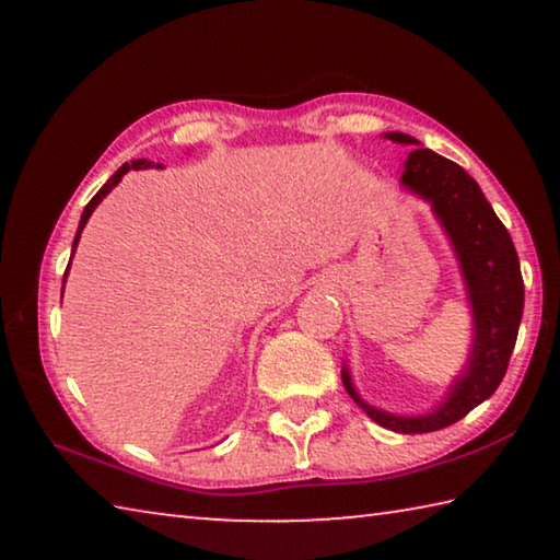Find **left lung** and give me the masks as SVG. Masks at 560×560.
<instances>
[{
    "mask_svg": "<svg viewBox=\"0 0 560 560\" xmlns=\"http://www.w3.org/2000/svg\"><path fill=\"white\" fill-rule=\"evenodd\" d=\"M383 138L412 148L405 160L400 185L432 207L434 220L447 234L469 299L474 336L467 363L430 412H387L360 397L346 363L340 377L353 402L381 428L400 434H422L459 422L474 407L489 400L504 381L524 316V279L514 242L491 210L477 179L407 132H383Z\"/></svg>",
    "mask_w": 560,
    "mask_h": 560,
    "instance_id": "1",
    "label": "left lung"
}]
</instances>
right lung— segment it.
I'll return each instance as SVG.
<instances>
[{
  "label": "right lung",
  "instance_id": "obj_1",
  "mask_svg": "<svg viewBox=\"0 0 560 560\" xmlns=\"http://www.w3.org/2000/svg\"><path fill=\"white\" fill-rule=\"evenodd\" d=\"M148 167H163V165H155V163H150V160H145V158H140V160H132V163H126L122 167H118L116 170V175H113L106 185H103L96 195H93V200L86 205V210H83V214H81V222H79V230H75V236H73V246H71V252L75 254V246H79V240H81V232H83V226H86V222H89V217L93 214V210H96V207L103 202V197H106L113 187H116L120 179H122V175L128 173V170H148ZM71 254V257H73ZM69 267H71V261H69ZM66 277H69V269H66V273H63V283H66Z\"/></svg>",
  "mask_w": 560,
  "mask_h": 560
}]
</instances>
